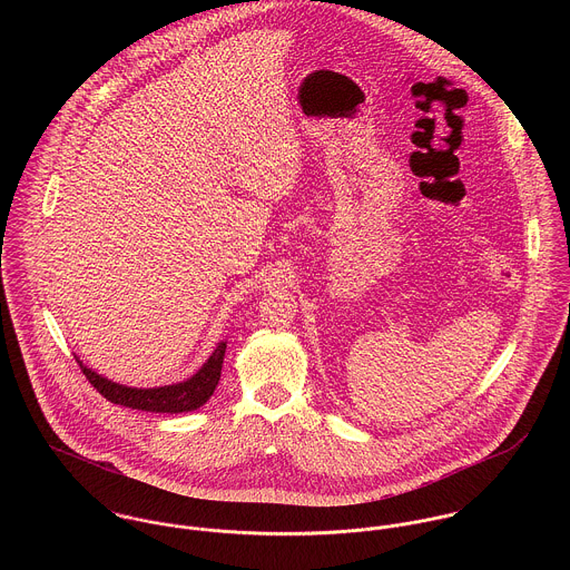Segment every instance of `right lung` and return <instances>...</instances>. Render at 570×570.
<instances>
[{
	"instance_id": "add662e5",
	"label": "right lung",
	"mask_w": 570,
	"mask_h": 570,
	"mask_svg": "<svg viewBox=\"0 0 570 570\" xmlns=\"http://www.w3.org/2000/svg\"><path fill=\"white\" fill-rule=\"evenodd\" d=\"M226 355V342H219V346L213 351V355L206 360V364L186 382L170 384V386H158V389H131L116 384L91 368L82 366V375L89 380V384L111 404L118 406L134 407V410H147V412H188L204 406L210 395L215 393L219 377H222V364Z\"/></svg>"
}]
</instances>
